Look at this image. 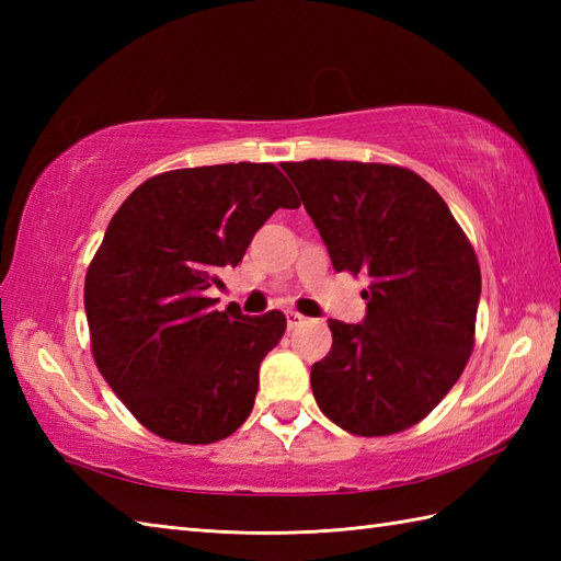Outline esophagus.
<instances>
[{
	"mask_svg": "<svg viewBox=\"0 0 561 561\" xmlns=\"http://www.w3.org/2000/svg\"><path fill=\"white\" fill-rule=\"evenodd\" d=\"M304 316L301 313H296V311H287V325H289V330H294L296 325H301L304 323Z\"/></svg>",
	"mask_w": 561,
	"mask_h": 561,
	"instance_id": "esophagus-1",
	"label": "esophagus"
}]
</instances>
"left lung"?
<instances>
[{
  "label": "left lung",
  "instance_id": "1",
  "mask_svg": "<svg viewBox=\"0 0 561 561\" xmlns=\"http://www.w3.org/2000/svg\"><path fill=\"white\" fill-rule=\"evenodd\" d=\"M332 267L366 274V318L328 320L332 350L311 368L318 408L356 436L422 422L456 386L474 344L478 255L448 205L402 165L282 163Z\"/></svg>",
  "mask_w": 561,
  "mask_h": 561
}]
</instances>
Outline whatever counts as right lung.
I'll list each match as a JSON object with an SVG mask.
<instances>
[{
  "mask_svg": "<svg viewBox=\"0 0 561 561\" xmlns=\"http://www.w3.org/2000/svg\"><path fill=\"white\" fill-rule=\"evenodd\" d=\"M299 205L277 165L241 161L159 173L115 211L83 306L101 376L149 432L214 444L248 420L287 318L217 311L207 289L274 211Z\"/></svg>",
  "mask_w": 561,
  "mask_h": 561,
  "instance_id": "obj_1",
  "label": "right lung"
}]
</instances>
